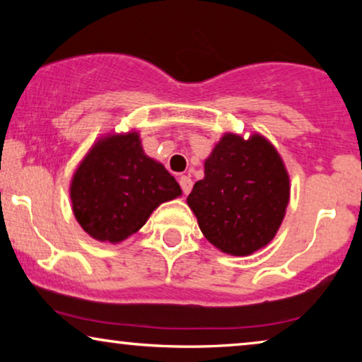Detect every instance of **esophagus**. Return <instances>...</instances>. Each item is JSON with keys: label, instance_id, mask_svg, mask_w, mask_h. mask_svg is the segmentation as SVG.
I'll return each instance as SVG.
<instances>
[{"label": "esophagus", "instance_id": "esophagus-1", "mask_svg": "<svg viewBox=\"0 0 362 362\" xmlns=\"http://www.w3.org/2000/svg\"><path fill=\"white\" fill-rule=\"evenodd\" d=\"M180 185L182 187V192H185V194H189L191 189H192V180H191V177L189 176H181L180 177Z\"/></svg>", "mask_w": 362, "mask_h": 362}]
</instances>
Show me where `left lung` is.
<instances>
[{
	"label": "left lung",
	"instance_id": "1",
	"mask_svg": "<svg viewBox=\"0 0 362 362\" xmlns=\"http://www.w3.org/2000/svg\"><path fill=\"white\" fill-rule=\"evenodd\" d=\"M199 229L216 249L245 257L279 232L290 202V176L260 133H224L204 161V177L187 196Z\"/></svg>",
	"mask_w": 362,
	"mask_h": 362
}]
</instances>
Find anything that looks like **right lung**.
I'll return each instance as SVG.
<instances>
[{
	"instance_id": "right-lung-1",
	"label": "right lung",
	"mask_w": 362,
	"mask_h": 362,
	"mask_svg": "<svg viewBox=\"0 0 362 362\" xmlns=\"http://www.w3.org/2000/svg\"><path fill=\"white\" fill-rule=\"evenodd\" d=\"M69 194L74 216L92 239L120 244L146 224L163 202L182 194L160 161L141 146L140 133H107L74 171Z\"/></svg>"
}]
</instances>
